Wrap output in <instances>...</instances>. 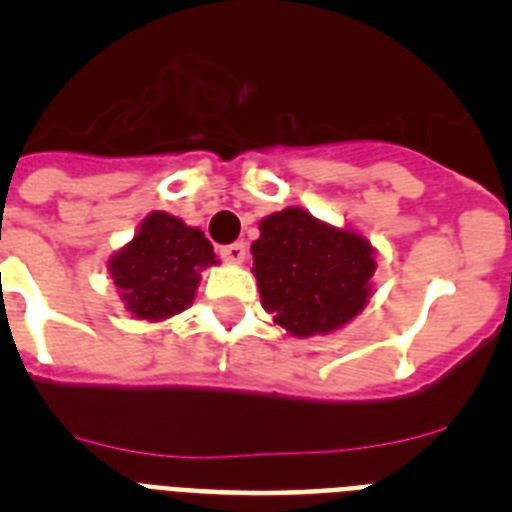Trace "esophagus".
Returning <instances> with one entry per match:
<instances>
[{"mask_svg":"<svg viewBox=\"0 0 512 512\" xmlns=\"http://www.w3.org/2000/svg\"><path fill=\"white\" fill-rule=\"evenodd\" d=\"M246 253H248L246 243H241V241L228 243V246L220 248V256H223L228 264H243V261H246Z\"/></svg>","mask_w":512,"mask_h":512,"instance_id":"obj_1","label":"esophagus"}]
</instances>
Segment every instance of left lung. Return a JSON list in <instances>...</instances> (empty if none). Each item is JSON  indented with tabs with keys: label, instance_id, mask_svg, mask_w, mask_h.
<instances>
[{
	"label": "left lung",
	"instance_id": "8db88e82",
	"mask_svg": "<svg viewBox=\"0 0 512 512\" xmlns=\"http://www.w3.org/2000/svg\"><path fill=\"white\" fill-rule=\"evenodd\" d=\"M253 241L261 305L292 336H325L354 320L372 295V243L320 223L302 207L264 217Z\"/></svg>",
	"mask_w": 512,
	"mask_h": 512
}]
</instances>
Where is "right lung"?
<instances>
[{"label":"right lung","mask_w":512,"mask_h":512,"mask_svg":"<svg viewBox=\"0 0 512 512\" xmlns=\"http://www.w3.org/2000/svg\"><path fill=\"white\" fill-rule=\"evenodd\" d=\"M217 264L212 243L169 212H151L110 259L120 297L138 320H166L187 310L202 271Z\"/></svg>","instance_id":"add662e5"}]
</instances>
